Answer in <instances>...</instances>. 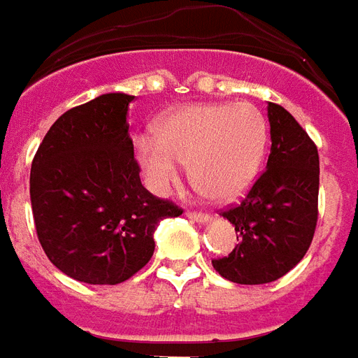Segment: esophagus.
<instances>
[{
	"label": "esophagus",
	"mask_w": 358,
	"mask_h": 358,
	"mask_svg": "<svg viewBox=\"0 0 358 358\" xmlns=\"http://www.w3.org/2000/svg\"><path fill=\"white\" fill-rule=\"evenodd\" d=\"M187 217L196 221V223H208L211 219L208 213H202V211H187Z\"/></svg>",
	"instance_id": "34e87169"
}]
</instances>
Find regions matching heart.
I'll use <instances>...</instances> for the list:
<instances>
[{
	"instance_id": "b5f03b06",
	"label": "heart",
	"mask_w": 358,
	"mask_h": 358,
	"mask_svg": "<svg viewBox=\"0 0 358 358\" xmlns=\"http://www.w3.org/2000/svg\"><path fill=\"white\" fill-rule=\"evenodd\" d=\"M267 143V120L254 104H190L162 120L156 137L141 135L135 158L156 194H168L189 164L198 189L227 202L252 187Z\"/></svg>"
}]
</instances>
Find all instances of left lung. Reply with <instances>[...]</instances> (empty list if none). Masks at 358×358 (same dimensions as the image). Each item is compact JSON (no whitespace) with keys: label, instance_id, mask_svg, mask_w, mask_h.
I'll return each mask as SVG.
<instances>
[{"label":"left lung","instance_id":"left-lung-1","mask_svg":"<svg viewBox=\"0 0 358 358\" xmlns=\"http://www.w3.org/2000/svg\"><path fill=\"white\" fill-rule=\"evenodd\" d=\"M271 154L267 169L246 198L223 211L238 244L211 265L236 284H267L303 259L318 217V150L296 118L268 103Z\"/></svg>","mask_w":358,"mask_h":358}]
</instances>
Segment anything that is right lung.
<instances>
[{"label":"right lung","mask_w":358,"mask_h":358,"mask_svg":"<svg viewBox=\"0 0 358 358\" xmlns=\"http://www.w3.org/2000/svg\"><path fill=\"white\" fill-rule=\"evenodd\" d=\"M131 101L106 93L70 108L34 156L36 233L49 262L80 282L131 278L152 257L158 223L182 213L141 185L127 124Z\"/></svg>","instance_id":"1"}]
</instances>
